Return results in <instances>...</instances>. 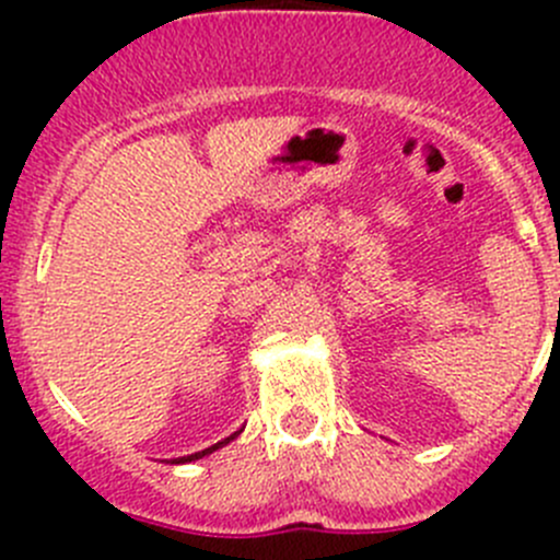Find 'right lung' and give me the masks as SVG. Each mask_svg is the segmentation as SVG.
I'll use <instances>...</instances> for the list:
<instances>
[{
  "mask_svg": "<svg viewBox=\"0 0 560 560\" xmlns=\"http://www.w3.org/2000/svg\"><path fill=\"white\" fill-rule=\"evenodd\" d=\"M241 431H244V428H241ZM241 431H235V433H233V436L222 439V442L211 444V447H208V450H202V453H195V455H184V457H173V460H171V463H191V460H200V457H206V455L217 453V450H222V447H224V444H230V442H233V439H238V436H241Z\"/></svg>",
  "mask_w": 560,
  "mask_h": 560,
  "instance_id": "1",
  "label": "right lung"
}]
</instances>
